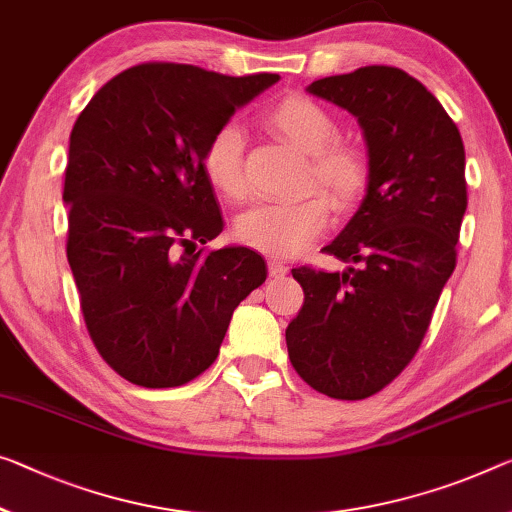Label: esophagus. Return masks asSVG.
I'll use <instances>...</instances> for the list:
<instances>
[{"instance_id":"obj_1","label":"esophagus","mask_w":512,"mask_h":512,"mask_svg":"<svg viewBox=\"0 0 512 512\" xmlns=\"http://www.w3.org/2000/svg\"><path fill=\"white\" fill-rule=\"evenodd\" d=\"M267 272H270V277H283V274L288 272V265L283 261H277V258H270V261H267Z\"/></svg>"}]
</instances>
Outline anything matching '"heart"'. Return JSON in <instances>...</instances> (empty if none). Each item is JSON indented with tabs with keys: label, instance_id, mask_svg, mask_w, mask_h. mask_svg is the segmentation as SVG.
Listing matches in <instances>:
<instances>
[{
	"label": "heart",
	"instance_id": "1",
	"mask_svg": "<svg viewBox=\"0 0 512 512\" xmlns=\"http://www.w3.org/2000/svg\"><path fill=\"white\" fill-rule=\"evenodd\" d=\"M265 123L281 141L309 155L306 187H318L338 210L350 208L364 192L368 164L357 144L336 137V121L325 107L306 96H286L270 105ZM203 171L226 199L247 194L245 135L235 123H224L203 151ZM322 194L297 201L256 203L235 219V238L242 245L272 256H297L325 231L329 203Z\"/></svg>",
	"mask_w": 512,
	"mask_h": 512
}]
</instances>
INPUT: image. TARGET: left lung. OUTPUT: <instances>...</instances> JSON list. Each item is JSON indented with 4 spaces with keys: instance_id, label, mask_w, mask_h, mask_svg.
Instances as JSON below:
<instances>
[{
    "instance_id": "left-lung-1",
    "label": "left lung",
    "mask_w": 512,
    "mask_h": 512,
    "mask_svg": "<svg viewBox=\"0 0 512 512\" xmlns=\"http://www.w3.org/2000/svg\"><path fill=\"white\" fill-rule=\"evenodd\" d=\"M306 91L359 121L368 187L355 217L322 247L348 267L293 270L304 304L286 329L288 357L309 387L361 400L410 364L455 270L465 146L439 100L400 68L364 66Z\"/></svg>"
}]
</instances>
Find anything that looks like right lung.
<instances>
[{
	"label": "right lung",
	"instance_id": "add662e5",
	"mask_svg": "<svg viewBox=\"0 0 512 512\" xmlns=\"http://www.w3.org/2000/svg\"><path fill=\"white\" fill-rule=\"evenodd\" d=\"M279 75L141 64L112 77L70 132L66 254L91 341L146 389L199 377L267 277L247 247L196 251L224 229L203 151Z\"/></svg>",
	"mask_w": 512,
	"mask_h": 512
}]
</instances>
